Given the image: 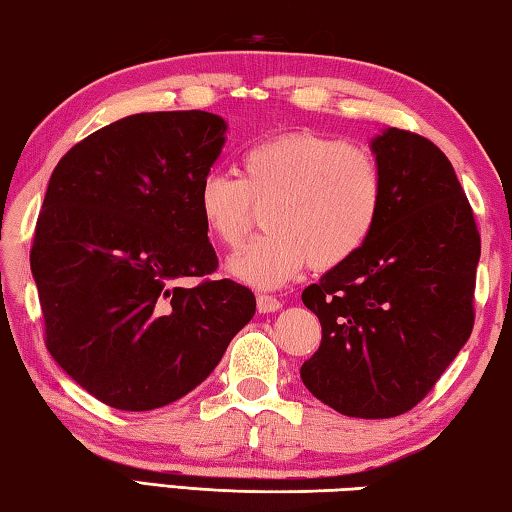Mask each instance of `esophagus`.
Returning a JSON list of instances; mask_svg holds the SVG:
<instances>
[{
	"label": "esophagus",
	"mask_w": 512,
	"mask_h": 512,
	"mask_svg": "<svg viewBox=\"0 0 512 512\" xmlns=\"http://www.w3.org/2000/svg\"><path fill=\"white\" fill-rule=\"evenodd\" d=\"M280 307H282V302L277 300L275 296H266V293H259V296H257L259 314H273V311H277Z\"/></svg>",
	"instance_id": "34e87169"
}]
</instances>
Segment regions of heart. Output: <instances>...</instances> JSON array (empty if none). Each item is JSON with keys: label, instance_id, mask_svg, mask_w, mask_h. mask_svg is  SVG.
Masks as SVG:
<instances>
[{"label": "heart", "instance_id": "obj_1", "mask_svg": "<svg viewBox=\"0 0 512 512\" xmlns=\"http://www.w3.org/2000/svg\"><path fill=\"white\" fill-rule=\"evenodd\" d=\"M384 205L375 153L314 131L268 137L241 155L239 180L210 171L198 180L196 210L207 235L235 250L264 210V237L230 259L253 287H282L307 264L329 271L366 246Z\"/></svg>", "mask_w": 512, "mask_h": 512}]
</instances>
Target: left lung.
Returning <instances> with one entry per match:
<instances>
[{"mask_svg": "<svg viewBox=\"0 0 512 512\" xmlns=\"http://www.w3.org/2000/svg\"><path fill=\"white\" fill-rule=\"evenodd\" d=\"M384 205L357 255L302 291L323 327L302 384L348 418L379 420L424 400L474 327L481 237L452 162L427 137L372 140Z\"/></svg>", "mask_w": 512, "mask_h": 512, "instance_id": "8db88e82", "label": "left lung"}]
</instances>
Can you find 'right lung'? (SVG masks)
Segmentation results:
<instances>
[{
  "instance_id": "add662e5",
  "label": "right lung",
  "mask_w": 512,
  "mask_h": 512,
  "mask_svg": "<svg viewBox=\"0 0 512 512\" xmlns=\"http://www.w3.org/2000/svg\"><path fill=\"white\" fill-rule=\"evenodd\" d=\"M223 133L212 112H140L74 144L51 173L31 246L45 343L112 409L194 391L255 314L253 291L210 277L219 257L196 210Z\"/></svg>"
}]
</instances>
